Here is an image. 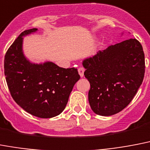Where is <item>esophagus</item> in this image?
Returning <instances> with one entry per match:
<instances>
[{
    "instance_id": "34e87169",
    "label": "esophagus",
    "mask_w": 150,
    "mask_h": 150,
    "mask_svg": "<svg viewBox=\"0 0 150 150\" xmlns=\"http://www.w3.org/2000/svg\"><path fill=\"white\" fill-rule=\"evenodd\" d=\"M78 73L80 74L81 77H83V73H84V69L83 67H80L78 69Z\"/></svg>"
}]
</instances>
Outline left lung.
Instances as JSON below:
<instances>
[{
	"label": "left lung",
	"instance_id": "1",
	"mask_svg": "<svg viewBox=\"0 0 150 150\" xmlns=\"http://www.w3.org/2000/svg\"><path fill=\"white\" fill-rule=\"evenodd\" d=\"M82 64L91 84L90 106L101 116L122 111L133 99L144 77V52L136 39L110 45L83 59Z\"/></svg>",
	"mask_w": 150,
	"mask_h": 150
}]
</instances>
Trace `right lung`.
Returning a JSON list of instances; mask_svg holds the SVG:
<instances>
[{
    "label": "right lung",
    "instance_id": "obj_1",
    "mask_svg": "<svg viewBox=\"0 0 150 150\" xmlns=\"http://www.w3.org/2000/svg\"><path fill=\"white\" fill-rule=\"evenodd\" d=\"M37 31H24L11 45L4 56V75L11 97L21 108L39 118H50L65 109L81 77L74 67H59L50 61L35 63L26 58L23 37Z\"/></svg>",
    "mask_w": 150,
    "mask_h": 150
}]
</instances>
